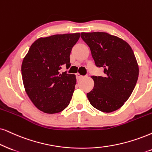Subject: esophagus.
I'll use <instances>...</instances> for the list:
<instances>
[{
    "instance_id": "34e87169",
    "label": "esophagus",
    "mask_w": 152,
    "mask_h": 152,
    "mask_svg": "<svg viewBox=\"0 0 152 152\" xmlns=\"http://www.w3.org/2000/svg\"><path fill=\"white\" fill-rule=\"evenodd\" d=\"M83 77H84V76H82V75H80V74H76V78H77V79H80V78H82Z\"/></svg>"
}]
</instances>
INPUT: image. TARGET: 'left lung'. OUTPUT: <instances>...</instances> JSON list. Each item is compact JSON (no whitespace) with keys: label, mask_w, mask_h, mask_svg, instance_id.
Instances as JSON below:
<instances>
[{"label":"left lung","mask_w":152,"mask_h":152,"mask_svg":"<svg viewBox=\"0 0 152 152\" xmlns=\"http://www.w3.org/2000/svg\"><path fill=\"white\" fill-rule=\"evenodd\" d=\"M89 46L97 67L104 69V76H93V89L87 93L90 103L102 112L121 108L128 100L137 83L139 67L129 44L105 32L80 34Z\"/></svg>","instance_id":"8db88e82"}]
</instances>
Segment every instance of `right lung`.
<instances>
[{
    "mask_svg": "<svg viewBox=\"0 0 152 152\" xmlns=\"http://www.w3.org/2000/svg\"><path fill=\"white\" fill-rule=\"evenodd\" d=\"M80 33L57 34L40 38L31 45L23 59L22 76L25 91L36 108L46 114H56L69 104L76 78L60 72L69 69L70 53Z\"/></svg>",
    "mask_w": 152,
    "mask_h": 152,
    "instance_id": "add662e5",
    "label": "right lung"
}]
</instances>
